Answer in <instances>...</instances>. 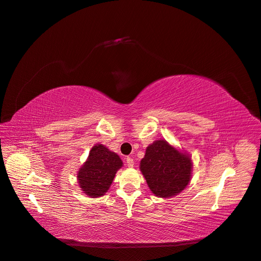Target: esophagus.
<instances>
[{"label": "esophagus", "instance_id": "1", "mask_svg": "<svg viewBox=\"0 0 261 261\" xmlns=\"http://www.w3.org/2000/svg\"><path fill=\"white\" fill-rule=\"evenodd\" d=\"M126 163H127V166H128V167H133V165H134L133 159L130 158V156H127V158H126Z\"/></svg>", "mask_w": 261, "mask_h": 261}]
</instances>
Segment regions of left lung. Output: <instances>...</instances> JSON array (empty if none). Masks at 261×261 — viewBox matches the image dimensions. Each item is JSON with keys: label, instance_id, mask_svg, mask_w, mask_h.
Wrapping results in <instances>:
<instances>
[{"label": "left lung", "instance_id": "8db88e82", "mask_svg": "<svg viewBox=\"0 0 261 261\" xmlns=\"http://www.w3.org/2000/svg\"><path fill=\"white\" fill-rule=\"evenodd\" d=\"M140 168L150 190L158 197L169 198L188 185L193 163L188 155L160 140L147 147Z\"/></svg>", "mask_w": 261, "mask_h": 261}]
</instances>
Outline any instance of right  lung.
Here are the masks:
<instances>
[{"label": "right lung", "mask_w": 261, "mask_h": 261, "mask_svg": "<svg viewBox=\"0 0 261 261\" xmlns=\"http://www.w3.org/2000/svg\"><path fill=\"white\" fill-rule=\"evenodd\" d=\"M121 166L122 162L115 152L110 151L103 145L94 146L88 161L77 174L81 190L92 198L103 196Z\"/></svg>", "instance_id": "add662e5"}]
</instances>
